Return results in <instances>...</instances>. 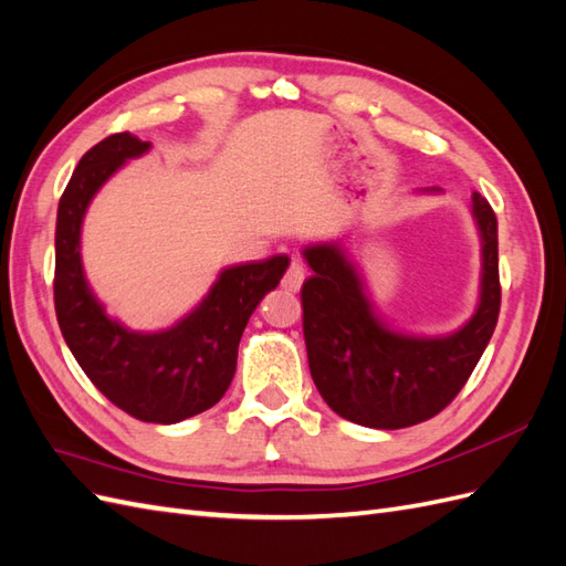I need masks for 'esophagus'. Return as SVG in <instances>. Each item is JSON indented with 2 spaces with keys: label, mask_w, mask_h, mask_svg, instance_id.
Here are the masks:
<instances>
[{
  "label": "esophagus",
  "mask_w": 566,
  "mask_h": 566,
  "mask_svg": "<svg viewBox=\"0 0 566 566\" xmlns=\"http://www.w3.org/2000/svg\"><path fill=\"white\" fill-rule=\"evenodd\" d=\"M302 281H304V266H302L300 262H293V264L287 266V271H285V276H283L281 285H283L285 290H290V293H297L300 285H302Z\"/></svg>",
  "instance_id": "obj_1"
}]
</instances>
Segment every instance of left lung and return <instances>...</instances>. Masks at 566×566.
I'll return each instance as SVG.
<instances>
[{"instance_id": "8db88e82", "label": "left lung", "mask_w": 566, "mask_h": 566, "mask_svg": "<svg viewBox=\"0 0 566 566\" xmlns=\"http://www.w3.org/2000/svg\"><path fill=\"white\" fill-rule=\"evenodd\" d=\"M472 214L482 233V297L476 314L449 337L389 331L337 245L304 250L314 271L302 285L306 356L316 389L337 416L375 430H401L441 413L465 387L501 312L499 219L476 191Z\"/></svg>"}]
</instances>
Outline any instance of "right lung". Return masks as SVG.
<instances>
[{"mask_svg": "<svg viewBox=\"0 0 566 566\" xmlns=\"http://www.w3.org/2000/svg\"><path fill=\"white\" fill-rule=\"evenodd\" d=\"M148 148V142L119 132L77 163L59 202L54 304L65 345L94 387L136 420L172 424L224 397L250 314L279 285L290 260L276 254L227 269L198 310L165 333H132L111 321L84 281L82 217L101 184Z\"/></svg>", "mask_w": 566, "mask_h": 566, "instance_id": "right-lung-1", "label": "right lung"}]
</instances>
